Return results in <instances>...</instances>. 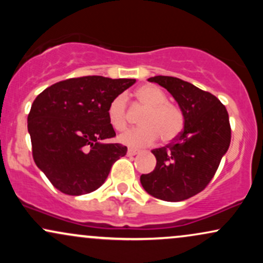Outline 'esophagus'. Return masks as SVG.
<instances>
[{
    "label": "esophagus",
    "mask_w": 263,
    "mask_h": 263,
    "mask_svg": "<svg viewBox=\"0 0 263 263\" xmlns=\"http://www.w3.org/2000/svg\"><path fill=\"white\" fill-rule=\"evenodd\" d=\"M140 151L138 149H134V148H128L127 149V155L128 156H136V155H140Z\"/></svg>",
    "instance_id": "obj_1"
}]
</instances>
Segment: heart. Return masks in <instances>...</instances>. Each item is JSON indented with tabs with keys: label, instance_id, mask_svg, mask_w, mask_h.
<instances>
[{
	"label": "heart",
	"instance_id": "1",
	"mask_svg": "<svg viewBox=\"0 0 263 263\" xmlns=\"http://www.w3.org/2000/svg\"><path fill=\"white\" fill-rule=\"evenodd\" d=\"M136 99L146 108L140 120L141 127L128 129L119 136V141L126 146L147 147L161 137L163 142H170L182 131L184 117L177 105L167 101V95L158 86L146 84L136 90ZM107 117L111 126L122 131L127 126L126 98L119 95L110 102Z\"/></svg>",
	"mask_w": 263,
	"mask_h": 263
}]
</instances>
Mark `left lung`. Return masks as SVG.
I'll return each mask as SVG.
<instances>
[{"label": "left lung", "mask_w": 263, "mask_h": 263, "mask_svg": "<svg viewBox=\"0 0 263 263\" xmlns=\"http://www.w3.org/2000/svg\"><path fill=\"white\" fill-rule=\"evenodd\" d=\"M148 81L173 96L183 112L184 128L170 146L152 151L156 168L142 174L141 184L161 200H185L209 184L228 152L231 141L229 114L216 96L188 81L164 75Z\"/></svg>", "instance_id": "1"}]
</instances>
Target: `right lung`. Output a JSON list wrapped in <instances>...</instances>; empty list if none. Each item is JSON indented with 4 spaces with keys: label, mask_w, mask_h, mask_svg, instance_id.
I'll return each mask as SVG.
<instances>
[{
    "label": "right lung",
    "mask_w": 263,
    "mask_h": 263,
    "mask_svg": "<svg viewBox=\"0 0 263 263\" xmlns=\"http://www.w3.org/2000/svg\"><path fill=\"white\" fill-rule=\"evenodd\" d=\"M135 79L83 77L63 80L42 91L28 115L32 153L50 183L68 195L91 193L127 152L116 136L107 107Z\"/></svg>",
    "instance_id": "obj_1"
}]
</instances>
